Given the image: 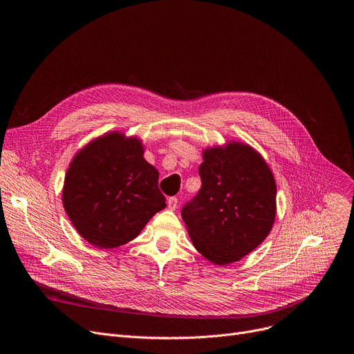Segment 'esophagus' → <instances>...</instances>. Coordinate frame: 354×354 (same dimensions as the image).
Returning <instances> with one entry per match:
<instances>
[{
    "mask_svg": "<svg viewBox=\"0 0 354 354\" xmlns=\"http://www.w3.org/2000/svg\"><path fill=\"white\" fill-rule=\"evenodd\" d=\"M176 206H178V198L176 197H169L168 198V209L175 210Z\"/></svg>",
    "mask_w": 354,
    "mask_h": 354,
    "instance_id": "obj_1",
    "label": "esophagus"
}]
</instances>
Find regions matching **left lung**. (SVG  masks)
I'll return each mask as SVG.
<instances>
[{
    "instance_id": "left-lung-1",
    "label": "left lung",
    "mask_w": 354,
    "mask_h": 354,
    "mask_svg": "<svg viewBox=\"0 0 354 354\" xmlns=\"http://www.w3.org/2000/svg\"><path fill=\"white\" fill-rule=\"evenodd\" d=\"M198 175L201 187L182 209L193 246L214 265L238 262L272 231L274 175L258 151L241 141L205 148Z\"/></svg>"
}]
</instances>
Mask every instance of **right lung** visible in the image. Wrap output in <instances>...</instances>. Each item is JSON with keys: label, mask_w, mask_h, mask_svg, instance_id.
<instances>
[{"label": "right lung", "mask_w": 354, "mask_h": 354, "mask_svg": "<svg viewBox=\"0 0 354 354\" xmlns=\"http://www.w3.org/2000/svg\"><path fill=\"white\" fill-rule=\"evenodd\" d=\"M158 171L145 161L141 138L108 131L73 157L62 193L77 232L99 249L134 239L165 209Z\"/></svg>", "instance_id": "obj_1"}]
</instances>
